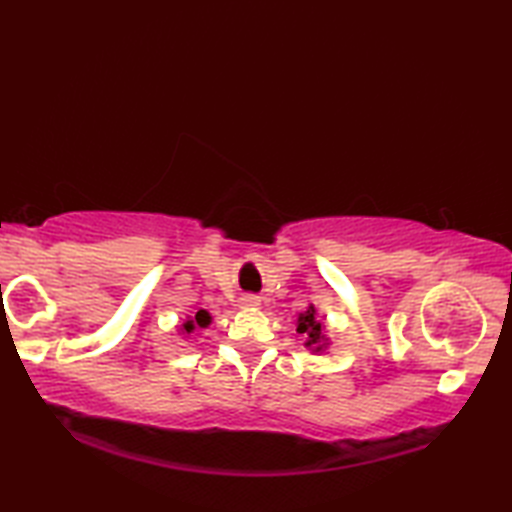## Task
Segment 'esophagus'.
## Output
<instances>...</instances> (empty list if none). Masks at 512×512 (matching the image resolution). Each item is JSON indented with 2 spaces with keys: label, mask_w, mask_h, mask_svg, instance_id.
<instances>
[{
  "label": "esophagus",
  "mask_w": 512,
  "mask_h": 512,
  "mask_svg": "<svg viewBox=\"0 0 512 512\" xmlns=\"http://www.w3.org/2000/svg\"><path fill=\"white\" fill-rule=\"evenodd\" d=\"M259 301H262V297L250 295V292H248V295L239 297V303H242V306H259Z\"/></svg>",
  "instance_id": "obj_1"
}]
</instances>
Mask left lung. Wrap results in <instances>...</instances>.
I'll return each instance as SVG.
<instances>
[{"label": "left lung", "instance_id": "1", "mask_svg": "<svg viewBox=\"0 0 512 512\" xmlns=\"http://www.w3.org/2000/svg\"><path fill=\"white\" fill-rule=\"evenodd\" d=\"M299 334H308V345H317L323 341V328L321 323L314 319V308H310L306 314H301L299 317ZM319 350V347H317Z\"/></svg>", "mask_w": 512, "mask_h": 512}]
</instances>
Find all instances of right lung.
Wrapping results in <instances>:
<instances>
[{
	"label": "right lung",
	"instance_id": "right-lung-1",
	"mask_svg": "<svg viewBox=\"0 0 512 512\" xmlns=\"http://www.w3.org/2000/svg\"><path fill=\"white\" fill-rule=\"evenodd\" d=\"M209 323H211L209 312H206V310H200L198 314H195V319H191V321L184 323V330L191 332V330L195 328V325H200V328H206V325H209Z\"/></svg>",
	"mask_w": 512,
	"mask_h": 512
}]
</instances>
